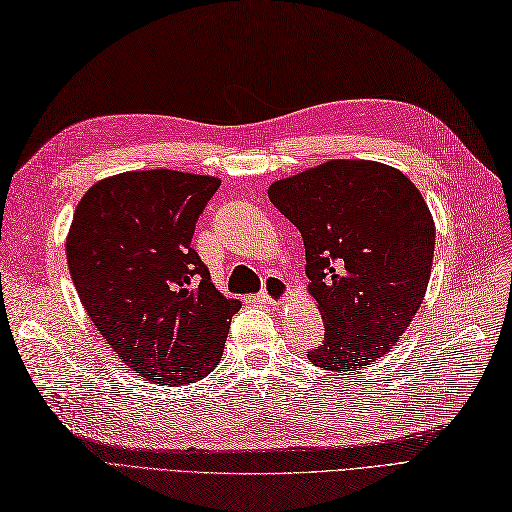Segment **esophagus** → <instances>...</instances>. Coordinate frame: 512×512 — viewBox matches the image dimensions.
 <instances>
[{
    "label": "esophagus",
    "mask_w": 512,
    "mask_h": 512,
    "mask_svg": "<svg viewBox=\"0 0 512 512\" xmlns=\"http://www.w3.org/2000/svg\"><path fill=\"white\" fill-rule=\"evenodd\" d=\"M258 297L271 306H280L289 299V284H286L280 276H269L265 278L263 291H260Z\"/></svg>",
    "instance_id": "obj_1"
}]
</instances>
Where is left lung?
<instances>
[{
    "label": "left lung",
    "mask_w": 512,
    "mask_h": 512,
    "mask_svg": "<svg viewBox=\"0 0 512 512\" xmlns=\"http://www.w3.org/2000/svg\"><path fill=\"white\" fill-rule=\"evenodd\" d=\"M299 230L308 291L323 319L313 365L350 371L402 339L428 289L434 221L402 171L373 160H330L269 186Z\"/></svg>",
    "instance_id": "1"
}]
</instances>
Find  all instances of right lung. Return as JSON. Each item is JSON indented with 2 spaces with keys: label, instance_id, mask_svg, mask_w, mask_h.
I'll use <instances>...</instances> for the list:
<instances>
[{
  "label": "right lung",
  "instance_id": "obj_1",
  "mask_svg": "<svg viewBox=\"0 0 512 512\" xmlns=\"http://www.w3.org/2000/svg\"><path fill=\"white\" fill-rule=\"evenodd\" d=\"M221 180L171 169L93 184L67 236V263L97 332L158 386L202 380L221 360L241 302L210 282L195 223Z\"/></svg>",
  "mask_w": 512,
  "mask_h": 512
}]
</instances>
